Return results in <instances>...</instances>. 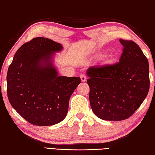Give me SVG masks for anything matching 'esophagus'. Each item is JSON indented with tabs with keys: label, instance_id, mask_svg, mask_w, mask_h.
I'll use <instances>...</instances> for the list:
<instances>
[{
	"label": "esophagus",
	"instance_id": "obj_1",
	"mask_svg": "<svg viewBox=\"0 0 155 155\" xmlns=\"http://www.w3.org/2000/svg\"><path fill=\"white\" fill-rule=\"evenodd\" d=\"M80 78H81V80L82 82H85V81H86V79H87L86 76V75H85L84 74L80 75Z\"/></svg>",
	"mask_w": 155,
	"mask_h": 155
}]
</instances>
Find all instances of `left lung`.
<instances>
[{"mask_svg":"<svg viewBox=\"0 0 155 155\" xmlns=\"http://www.w3.org/2000/svg\"><path fill=\"white\" fill-rule=\"evenodd\" d=\"M123 51L114 65L87 69L90 102L93 112L104 120L127 119L139 108L149 90V65L132 41L120 39Z\"/></svg>","mask_w":155,"mask_h":155,"instance_id":"left-lung-1","label":"left lung"}]
</instances>
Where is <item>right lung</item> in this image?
I'll list each match as a JSON object with an SVG mask.
<instances>
[{"label":"right lung","instance_id":"obj_1","mask_svg":"<svg viewBox=\"0 0 155 155\" xmlns=\"http://www.w3.org/2000/svg\"><path fill=\"white\" fill-rule=\"evenodd\" d=\"M61 44L34 38L18 49L8 69L7 95L16 111L31 124L51 126L64 120L79 77L58 75L53 61Z\"/></svg>","mask_w":155,"mask_h":155}]
</instances>
